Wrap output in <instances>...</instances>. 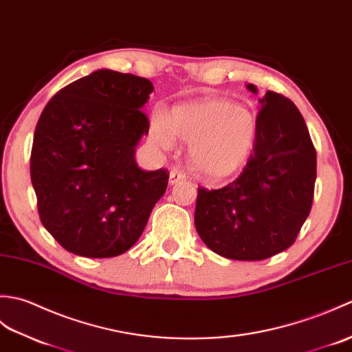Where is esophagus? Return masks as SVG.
<instances>
[{
  "label": "esophagus",
  "mask_w": 352,
  "mask_h": 352,
  "mask_svg": "<svg viewBox=\"0 0 352 352\" xmlns=\"http://www.w3.org/2000/svg\"><path fill=\"white\" fill-rule=\"evenodd\" d=\"M184 179H185V173L181 168H177V167L170 168V179H168L170 185H175L177 182H181V181H184Z\"/></svg>",
  "instance_id": "esophagus-1"
}]
</instances>
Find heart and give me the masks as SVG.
I'll return each mask as SVG.
<instances>
[{"mask_svg": "<svg viewBox=\"0 0 352 352\" xmlns=\"http://www.w3.org/2000/svg\"><path fill=\"white\" fill-rule=\"evenodd\" d=\"M152 138L161 147H171L173 137L190 146V158L200 175L221 179L238 171L252 156L256 137V116L226 99H200L176 105L168 119L155 113Z\"/></svg>", "mask_w": 352, "mask_h": 352, "instance_id": "obj_1", "label": "heart"}]
</instances>
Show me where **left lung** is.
Listing matches in <instances>:
<instances>
[{
    "label": "left lung",
    "instance_id": "1",
    "mask_svg": "<svg viewBox=\"0 0 352 352\" xmlns=\"http://www.w3.org/2000/svg\"><path fill=\"white\" fill-rule=\"evenodd\" d=\"M247 89L257 93L253 84ZM316 151L291 99L268 90L257 114L254 151L236 181L199 186L194 223L214 253L262 261L291 247L310 214Z\"/></svg>",
    "mask_w": 352,
    "mask_h": 352
}]
</instances>
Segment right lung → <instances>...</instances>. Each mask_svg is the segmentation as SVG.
<instances>
[{
  "instance_id": "right-lung-1",
  "label": "right lung",
  "mask_w": 352,
  "mask_h": 352,
  "mask_svg": "<svg viewBox=\"0 0 352 352\" xmlns=\"http://www.w3.org/2000/svg\"><path fill=\"white\" fill-rule=\"evenodd\" d=\"M152 91L146 78L100 69L61 89L38 117L31 182L42 224L67 252H128L166 192L168 171H144L134 158Z\"/></svg>"
}]
</instances>
